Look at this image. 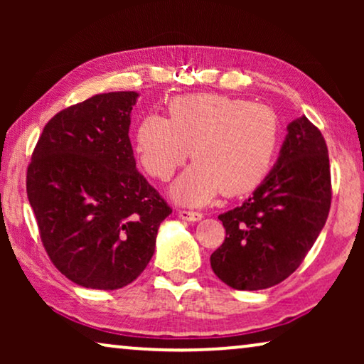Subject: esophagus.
<instances>
[{
	"label": "esophagus",
	"mask_w": 364,
	"mask_h": 364,
	"mask_svg": "<svg viewBox=\"0 0 364 364\" xmlns=\"http://www.w3.org/2000/svg\"><path fill=\"white\" fill-rule=\"evenodd\" d=\"M178 217L182 218V220H187V222H198L202 220V213L200 212H192V210H178Z\"/></svg>",
	"instance_id": "34e87169"
}]
</instances>
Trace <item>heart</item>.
<instances>
[{
	"label": "heart",
	"instance_id": "heart-1",
	"mask_svg": "<svg viewBox=\"0 0 364 364\" xmlns=\"http://www.w3.org/2000/svg\"><path fill=\"white\" fill-rule=\"evenodd\" d=\"M280 142V122L272 107L222 96L188 94L168 104V119L146 116L136 132L142 167L167 181L196 159L173 182L171 196L188 207H200L222 191L242 196L268 176Z\"/></svg>",
	"mask_w": 364,
	"mask_h": 364
}]
</instances>
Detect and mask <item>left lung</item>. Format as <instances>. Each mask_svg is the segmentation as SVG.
I'll return each instance as SVG.
<instances>
[{
	"label": "left lung",
	"instance_id": "8db88e82",
	"mask_svg": "<svg viewBox=\"0 0 364 364\" xmlns=\"http://www.w3.org/2000/svg\"><path fill=\"white\" fill-rule=\"evenodd\" d=\"M287 132L275 166L253 196L218 215L227 237L210 265L235 290H263L290 277L326 223L331 177L325 139L305 116Z\"/></svg>",
	"mask_w": 364,
	"mask_h": 364
}]
</instances>
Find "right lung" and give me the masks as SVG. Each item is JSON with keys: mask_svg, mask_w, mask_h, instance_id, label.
Wrapping results in <instances>:
<instances>
[{"mask_svg": "<svg viewBox=\"0 0 364 364\" xmlns=\"http://www.w3.org/2000/svg\"><path fill=\"white\" fill-rule=\"evenodd\" d=\"M139 94H97L46 124L26 191L54 267L84 288L117 290L144 272L172 213L137 172L129 127Z\"/></svg>", "mask_w": 364, "mask_h": 364, "instance_id": "add662e5", "label": "right lung"}]
</instances>
